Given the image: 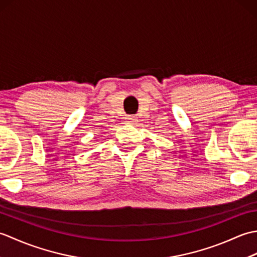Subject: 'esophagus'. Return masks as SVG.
<instances>
[{"label":"esophagus","mask_w":257,"mask_h":257,"mask_svg":"<svg viewBox=\"0 0 257 257\" xmlns=\"http://www.w3.org/2000/svg\"><path fill=\"white\" fill-rule=\"evenodd\" d=\"M136 121H137V118H136V117H129L128 118V122H130V123H136Z\"/></svg>","instance_id":"34e87169"}]
</instances>
